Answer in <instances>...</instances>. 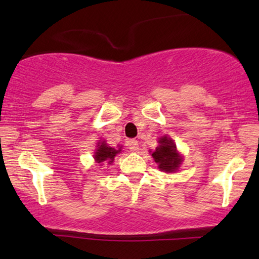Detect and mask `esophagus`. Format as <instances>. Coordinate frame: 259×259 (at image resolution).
Returning a JSON list of instances; mask_svg holds the SVG:
<instances>
[{
    "label": "esophagus",
    "mask_w": 259,
    "mask_h": 259,
    "mask_svg": "<svg viewBox=\"0 0 259 259\" xmlns=\"http://www.w3.org/2000/svg\"><path fill=\"white\" fill-rule=\"evenodd\" d=\"M127 147L130 148V151L132 152H137L138 150H139V145H138V141L136 139H130L128 141H127Z\"/></svg>",
    "instance_id": "1"
}]
</instances>
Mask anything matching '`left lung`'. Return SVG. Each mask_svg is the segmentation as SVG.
Segmentation results:
<instances>
[{
    "instance_id": "obj_1",
    "label": "left lung",
    "mask_w": 259,
    "mask_h": 259,
    "mask_svg": "<svg viewBox=\"0 0 259 259\" xmlns=\"http://www.w3.org/2000/svg\"><path fill=\"white\" fill-rule=\"evenodd\" d=\"M154 161L158 164L160 171L166 173H173L178 171L183 158L177 151L176 144L168 137H161L159 139V146L152 153Z\"/></svg>"
}]
</instances>
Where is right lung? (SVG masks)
<instances>
[{
	"label": "right lung",
	"instance_id": "add662e5",
	"mask_svg": "<svg viewBox=\"0 0 259 259\" xmlns=\"http://www.w3.org/2000/svg\"><path fill=\"white\" fill-rule=\"evenodd\" d=\"M98 148L94 152V159L98 164H104V162H107V165H112L113 161H114V158L116 154H119L121 152V147L114 148L108 146L106 144V141H99L98 143Z\"/></svg>",
	"mask_w": 259,
	"mask_h": 259
}]
</instances>
